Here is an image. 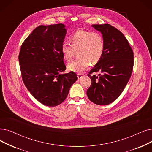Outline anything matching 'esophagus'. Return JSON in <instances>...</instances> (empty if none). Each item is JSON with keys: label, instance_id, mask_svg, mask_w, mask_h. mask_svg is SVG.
<instances>
[{"label": "esophagus", "instance_id": "1", "mask_svg": "<svg viewBox=\"0 0 152 152\" xmlns=\"http://www.w3.org/2000/svg\"><path fill=\"white\" fill-rule=\"evenodd\" d=\"M83 74H81V73H78L77 74V77H78V80H80V79H81L83 76Z\"/></svg>", "mask_w": 152, "mask_h": 152}]
</instances>
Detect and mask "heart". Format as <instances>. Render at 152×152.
Wrapping results in <instances>:
<instances>
[{
    "label": "heart",
    "instance_id": "1",
    "mask_svg": "<svg viewBox=\"0 0 152 152\" xmlns=\"http://www.w3.org/2000/svg\"><path fill=\"white\" fill-rule=\"evenodd\" d=\"M69 39L71 45L64 42L61 46L63 56L69 61L77 51L79 58L68 64V69L82 72L88 69L90 63L95 64L101 60L104 53L105 42L100 33L79 30Z\"/></svg>",
    "mask_w": 152,
    "mask_h": 152
}]
</instances>
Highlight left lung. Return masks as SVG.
<instances>
[{"label": "left lung", "mask_w": 152, "mask_h": 152, "mask_svg": "<svg viewBox=\"0 0 152 152\" xmlns=\"http://www.w3.org/2000/svg\"><path fill=\"white\" fill-rule=\"evenodd\" d=\"M92 27L101 32L105 50L101 60L88 74L92 82L86 94L92 102L105 105L117 99L126 86L133 71L134 52L127 38L113 26L102 24ZM94 72L99 75H92Z\"/></svg>", "instance_id": "1"}]
</instances>
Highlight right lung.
<instances>
[{
  "label": "right lung",
  "mask_w": 152,
  "mask_h": 152,
  "mask_svg": "<svg viewBox=\"0 0 152 152\" xmlns=\"http://www.w3.org/2000/svg\"><path fill=\"white\" fill-rule=\"evenodd\" d=\"M62 23L37 27L23 42L18 55L22 80L37 101L57 106L77 80L73 71L61 74L66 66L61 51L66 33Z\"/></svg>",
  "instance_id": "right-lung-1"
}]
</instances>
